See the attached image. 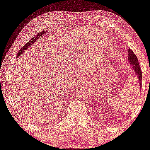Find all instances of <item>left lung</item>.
Here are the masks:
<instances>
[{
    "mask_svg": "<svg viewBox=\"0 0 150 150\" xmlns=\"http://www.w3.org/2000/svg\"><path fill=\"white\" fill-rule=\"evenodd\" d=\"M129 61L131 63V64L133 66V69L134 70L135 73L138 75V78L139 80V83H140V89H141L142 86V70L139 66L138 60L137 59L136 55L135 54L131 49H129Z\"/></svg>",
    "mask_w": 150,
    "mask_h": 150,
    "instance_id": "obj_1",
    "label": "left lung"
}]
</instances>
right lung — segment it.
<instances>
[{"label":"right lung","mask_w":150,"mask_h":150,"mask_svg":"<svg viewBox=\"0 0 150 150\" xmlns=\"http://www.w3.org/2000/svg\"><path fill=\"white\" fill-rule=\"evenodd\" d=\"M45 32H46V30L45 31H44V30H42V32H40V33H38V35H36V36H35V37L34 38H32L31 40H30L29 41H28V42L26 43V45H25L24 46H23L22 47H21V49L20 50H19V53H18V54H17V57H19V56H20V55H21V54L23 53V52H24V50H26L27 48H28L32 44H33V43L35 42V40H37L38 39V38H40V36H42L43 34H45Z\"/></svg>","instance_id":"1"}]
</instances>
